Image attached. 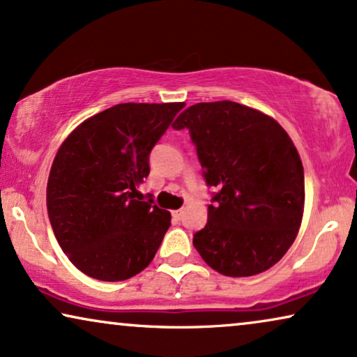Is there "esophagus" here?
<instances>
[{
    "label": "esophagus",
    "instance_id": "1",
    "mask_svg": "<svg viewBox=\"0 0 357 357\" xmlns=\"http://www.w3.org/2000/svg\"><path fill=\"white\" fill-rule=\"evenodd\" d=\"M183 209H175V211H172V218L177 219V221H180V219L183 218Z\"/></svg>",
    "mask_w": 357,
    "mask_h": 357
}]
</instances>
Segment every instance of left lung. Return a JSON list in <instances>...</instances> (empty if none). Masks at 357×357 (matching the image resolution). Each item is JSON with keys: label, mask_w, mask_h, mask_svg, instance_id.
Wrapping results in <instances>:
<instances>
[{"label": "left lung", "mask_w": 357, "mask_h": 357, "mask_svg": "<svg viewBox=\"0 0 357 357\" xmlns=\"http://www.w3.org/2000/svg\"><path fill=\"white\" fill-rule=\"evenodd\" d=\"M172 128L190 131L208 187V222L193 245L213 270L266 271L294 242L304 213V167L282 126L237 102H199Z\"/></svg>", "instance_id": "obj_1"}]
</instances>
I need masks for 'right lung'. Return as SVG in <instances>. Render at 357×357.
<instances>
[{"label": "right lung", "mask_w": 357, "mask_h": 357, "mask_svg": "<svg viewBox=\"0 0 357 357\" xmlns=\"http://www.w3.org/2000/svg\"><path fill=\"white\" fill-rule=\"evenodd\" d=\"M185 107L119 104L77 126L58 149L47 185L48 218L61 250L84 275L123 281L153 261L170 213L136 187L149 154Z\"/></svg>", "instance_id": "obj_1"}]
</instances>
